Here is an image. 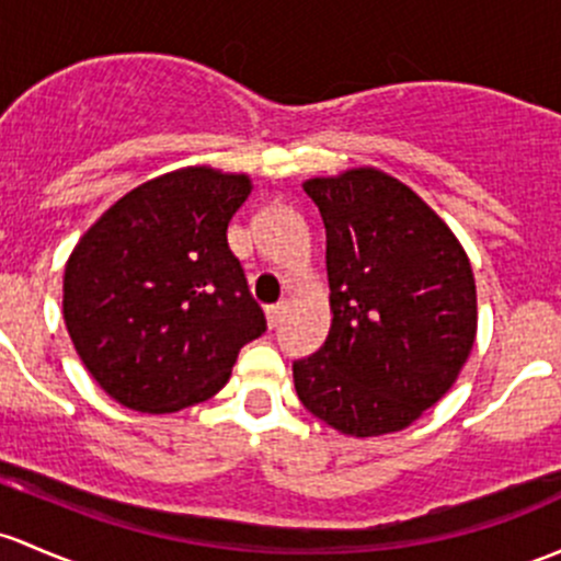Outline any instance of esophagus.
Listing matches in <instances>:
<instances>
[{"instance_id":"34e87169","label":"esophagus","mask_w":561,"mask_h":561,"mask_svg":"<svg viewBox=\"0 0 561 561\" xmlns=\"http://www.w3.org/2000/svg\"><path fill=\"white\" fill-rule=\"evenodd\" d=\"M282 314H285V304H276V306H268L265 309V322H268V328H276L282 322Z\"/></svg>"}]
</instances>
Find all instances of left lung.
Here are the masks:
<instances>
[{"instance_id":"8db88e82","label":"left lung","mask_w":561,"mask_h":561,"mask_svg":"<svg viewBox=\"0 0 561 561\" xmlns=\"http://www.w3.org/2000/svg\"><path fill=\"white\" fill-rule=\"evenodd\" d=\"M325 222L330 330L293 363L306 411L352 438L405 430L438 403L479 330L468 252L438 211L374 167L311 176Z\"/></svg>"}]
</instances>
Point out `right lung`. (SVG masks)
Masks as SVG:
<instances>
[{
	"mask_svg": "<svg viewBox=\"0 0 561 561\" xmlns=\"http://www.w3.org/2000/svg\"><path fill=\"white\" fill-rule=\"evenodd\" d=\"M250 174L182 167L147 180L80 236L64 268V322L115 403L174 414L231 379L265 330L228 247Z\"/></svg>",
	"mask_w": 561,
	"mask_h": 561,
	"instance_id": "obj_1",
	"label": "right lung"
}]
</instances>
